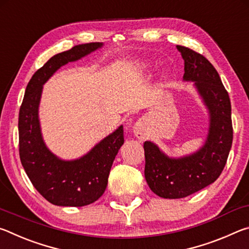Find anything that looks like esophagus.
Wrapping results in <instances>:
<instances>
[{
    "label": "esophagus",
    "instance_id": "obj_1",
    "mask_svg": "<svg viewBox=\"0 0 249 249\" xmlns=\"http://www.w3.org/2000/svg\"><path fill=\"white\" fill-rule=\"evenodd\" d=\"M133 132L138 140L141 141L145 140L147 136V129H146V125L144 123V121H141V120L137 121L133 127Z\"/></svg>",
    "mask_w": 249,
    "mask_h": 249
}]
</instances>
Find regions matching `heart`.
<instances>
[{"instance_id":"1","label":"heart","mask_w":249,"mask_h":249,"mask_svg":"<svg viewBox=\"0 0 249 249\" xmlns=\"http://www.w3.org/2000/svg\"><path fill=\"white\" fill-rule=\"evenodd\" d=\"M144 67L146 68V67H148V65L146 64V65H144ZM167 79H168V75H167V73H166V72H162V74L160 75V81H161V82H165Z\"/></svg>"}]
</instances>
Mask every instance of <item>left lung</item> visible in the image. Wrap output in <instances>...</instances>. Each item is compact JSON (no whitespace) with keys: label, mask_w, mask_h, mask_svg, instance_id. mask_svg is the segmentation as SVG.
Masks as SVG:
<instances>
[{"label":"left lung","mask_w":249,"mask_h":249,"mask_svg":"<svg viewBox=\"0 0 249 249\" xmlns=\"http://www.w3.org/2000/svg\"><path fill=\"white\" fill-rule=\"evenodd\" d=\"M177 49L184 60L183 81L193 87L209 113L204 144L195 153L170 157L155 142H144L145 178L151 191L165 199H180L213 183L225 167L233 142L231 107L217 71L202 54L183 46Z\"/></svg>","instance_id":"1"}]
</instances>
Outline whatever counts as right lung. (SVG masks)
<instances>
[{
  "label": "right lung",
  "mask_w": 249,
  "mask_h": 249,
  "mask_svg": "<svg viewBox=\"0 0 249 249\" xmlns=\"http://www.w3.org/2000/svg\"><path fill=\"white\" fill-rule=\"evenodd\" d=\"M103 45H78L54 54L34 73L25 90L18 115L20 162L36 190L54 205L84 206L98 200L107 189L113 161L124 144L121 125L86 155L65 160L50 151L41 134L38 114L44 84L62 66L80 60Z\"/></svg>",
  "instance_id": "1"
}]
</instances>
